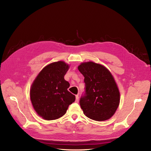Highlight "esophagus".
I'll list each match as a JSON object with an SVG mask.
<instances>
[{
  "mask_svg": "<svg viewBox=\"0 0 151 151\" xmlns=\"http://www.w3.org/2000/svg\"><path fill=\"white\" fill-rule=\"evenodd\" d=\"M79 96H78V95H76V103H78V102H79Z\"/></svg>",
  "mask_w": 151,
  "mask_h": 151,
  "instance_id": "1",
  "label": "esophagus"
}]
</instances>
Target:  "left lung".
Masks as SVG:
<instances>
[{
    "mask_svg": "<svg viewBox=\"0 0 151 151\" xmlns=\"http://www.w3.org/2000/svg\"><path fill=\"white\" fill-rule=\"evenodd\" d=\"M84 77L85 93L80 99L84 114L96 121L110 118L120 103V92L113 76L104 66L93 62L78 67Z\"/></svg>",
    "mask_w": 151,
    "mask_h": 151,
    "instance_id": "left-lung-1",
    "label": "left lung"
}]
</instances>
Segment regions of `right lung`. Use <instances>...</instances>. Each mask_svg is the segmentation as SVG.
Wrapping results in <instances>:
<instances>
[{
  "mask_svg": "<svg viewBox=\"0 0 151 151\" xmlns=\"http://www.w3.org/2000/svg\"><path fill=\"white\" fill-rule=\"evenodd\" d=\"M69 65L63 61L45 67L36 77L30 89V98L38 115L47 120L64 115L76 96L67 89L70 84L64 79Z\"/></svg>",
  "mask_w": 151,
  "mask_h": 151,
  "instance_id": "1",
  "label": "right lung"
}]
</instances>
